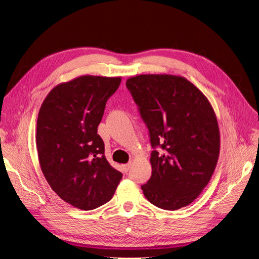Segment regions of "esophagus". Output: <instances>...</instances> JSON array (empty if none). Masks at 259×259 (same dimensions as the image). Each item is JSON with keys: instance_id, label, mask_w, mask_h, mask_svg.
<instances>
[{"instance_id": "34e87169", "label": "esophagus", "mask_w": 259, "mask_h": 259, "mask_svg": "<svg viewBox=\"0 0 259 259\" xmlns=\"http://www.w3.org/2000/svg\"><path fill=\"white\" fill-rule=\"evenodd\" d=\"M130 167H131V162H129V164H126V165L122 166V168H124L125 172H128L130 170Z\"/></svg>"}]
</instances>
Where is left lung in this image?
<instances>
[{
    "instance_id": "1",
    "label": "left lung",
    "mask_w": 259,
    "mask_h": 259,
    "mask_svg": "<svg viewBox=\"0 0 259 259\" xmlns=\"http://www.w3.org/2000/svg\"><path fill=\"white\" fill-rule=\"evenodd\" d=\"M126 86L149 129L152 174L146 198L164 210L190 205L202 192L220 156L219 122L209 100L191 81L172 74H140Z\"/></svg>"
}]
</instances>
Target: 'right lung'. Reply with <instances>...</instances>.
Segmentation results:
<instances>
[{
    "instance_id": "add662e5",
    "label": "right lung",
    "mask_w": 259,
    "mask_h": 259,
    "mask_svg": "<svg viewBox=\"0 0 259 259\" xmlns=\"http://www.w3.org/2000/svg\"><path fill=\"white\" fill-rule=\"evenodd\" d=\"M121 77L81 75L54 87L39 108V166L64 201L92 210L110 200L122 174L109 164L98 134L108 99Z\"/></svg>"
}]
</instances>
